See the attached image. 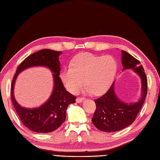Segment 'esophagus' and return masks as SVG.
Segmentation results:
<instances>
[{
	"instance_id": "34e87169",
	"label": "esophagus",
	"mask_w": 160,
	"mask_h": 160,
	"mask_svg": "<svg viewBox=\"0 0 160 160\" xmlns=\"http://www.w3.org/2000/svg\"><path fill=\"white\" fill-rule=\"evenodd\" d=\"M84 100H85L84 98L78 97V98H77V99H76V101H77V102H83Z\"/></svg>"
}]
</instances>
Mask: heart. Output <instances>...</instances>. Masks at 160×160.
I'll list each match as a JSON object with an SVG mask.
<instances>
[{
    "instance_id": "obj_1",
    "label": "heart",
    "mask_w": 160,
    "mask_h": 160,
    "mask_svg": "<svg viewBox=\"0 0 160 160\" xmlns=\"http://www.w3.org/2000/svg\"><path fill=\"white\" fill-rule=\"evenodd\" d=\"M117 71L118 63L113 57L83 53L75 57L70 66L62 69L60 77L71 93L79 91L85 80L87 92L101 95L111 87Z\"/></svg>"
}]
</instances>
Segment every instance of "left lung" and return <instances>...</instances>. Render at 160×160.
Here are the masks:
<instances>
[{"mask_svg":"<svg viewBox=\"0 0 160 160\" xmlns=\"http://www.w3.org/2000/svg\"><path fill=\"white\" fill-rule=\"evenodd\" d=\"M122 70H133L141 80V97L135 102H125L115 92L114 82L105 94L94 101L96 111L92 119L97 129L105 132H115L126 128L136 120L147 94V78L140 62L125 51H122Z\"/></svg>","mask_w":160,"mask_h":160,"instance_id":"1","label":"left lung"}]
</instances>
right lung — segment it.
Wrapping results in <instances>:
<instances>
[{
    "mask_svg": "<svg viewBox=\"0 0 160 160\" xmlns=\"http://www.w3.org/2000/svg\"><path fill=\"white\" fill-rule=\"evenodd\" d=\"M62 51L42 49L29 55L18 67L11 87V98L21 122L28 129L36 133H50L58 129L64 122L68 105L75 102L76 97L63 87L59 77V57ZM43 66L53 72L54 87L50 97L38 108H27L21 106L14 97L13 89L18 74L27 68Z\"/></svg>",
    "mask_w": 160,
    "mask_h": 160,
    "instance_id": "1",
    "label": "right lung"
}]
</instances>
